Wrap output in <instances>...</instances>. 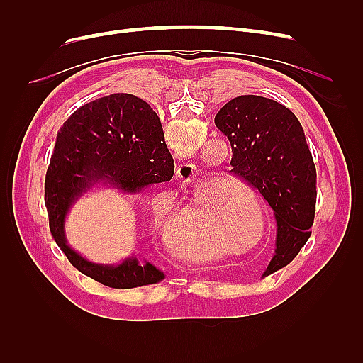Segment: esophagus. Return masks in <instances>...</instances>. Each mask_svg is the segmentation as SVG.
I'll return each mask as SVG.
<instances>
[{"mask_svg": "<svg viewBox=\"0 0 363 363\" xmlns=\"http://www.w3.org/2000/svg\"><path fill=\"white\" fill-rule=\"evenodd\" d=\"M175 174H177V177L182 179L183 182L191 183L196 179L199 171H196L195 163H179L177 169H175Z\"/></svg>", "mask_w": 363, "mask_h": 363, "instance_id": "34e87169", "label": "esophagus"}]
</instances>
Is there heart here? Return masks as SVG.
I'll list each match as a JSON object with an SVG mask.
<instances>
[{"mask_svg":"<svg viewBox=\"0 0 363 363\" xmlns=\"http://www.w3.org/2000/svg\"><path fill=\"white\" fill-rule=\"evenodd\" d=\"M206 183H200L195 186L194 199L186 206L182 215L177 212H152V228L157 235H160L164 240L174 244L175 251L184 257L206 259L212 257L215 252L212 245L207 242V236L204 232V223L208 216V206L211 203L215 206V201L219 199L216 192L213 199L208 201L206 195ZM224 212L227 215H233L235 218H224L219 223L218 230H230L228 227H236L238 221H240L239 208H235V203L232 199L224 201Z\"/></svg>","mask_w":363,"mask_h":363,"instance_id":"b5f03b06","label":"heart"}]
</instances>
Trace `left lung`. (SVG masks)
I'll return each instance as SVG.
<instances>
[{"mask_svg":"<svg viewBox=\"0 0 363 363\" xmlns=\"http://www.w3.org/2000/svg\"><path fill=\"white\" fill-rule=\"evenodd\" d=\"M232 144V164L271 206L277 224L276 252L267 277L286 267L311 236L316 169L300 121L283 104L259 95L230 100L215 116Z\"/></svg>","mask_w":363,"mask_h":363,"instance_id":"1","label":"left lung"}]
</instances>
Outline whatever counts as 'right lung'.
Listing matches in <instances>:
<instances>
[{"label": "right lung", "mask_w": 363, "mask_h": 363, "mask_svg": "<svg viewBox=\"0 0 363 363\" xmlns=\"http://www.w3.org/2000/svg\"><path fill=\"white\" fill-rule=\"evenodd\" d=\"M174 159L164 144L157 113L131 94H112L82 106L60 128L45 177L50 230L60 250L84 276L115 289H130L164 279L162 269L136 256L103 265L69 247L65 221L72 206L98 186L135 195L169 182Z\"/></svg>", "instance_id": "obj_1"}]
</instances>
